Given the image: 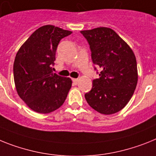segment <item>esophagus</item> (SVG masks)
I'll return each mask as SVG.
<instances>
[{
    "label": "esophagus",
    "instance_id": "34e87169",
    "mask_svg": "<svg viewBox=\"0 0 156 156\" xmlns=\"http://www.w3.org/2000/svg\"><path fill=\"white\" fill-rule=\"evenodd\" d=\"M72 81H73V82H74V83H78V78H72Z\"/></svg>",
    "mask_w": 156,
    "mask_h": 156
}]
</instances>
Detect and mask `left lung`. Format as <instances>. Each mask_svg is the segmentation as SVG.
<instances>
[{
	"instance_id": "8db88e82",
	"label": "left lung",
	"mask_w": 156,
	"mask_h": 156,
	"mask_svg": "<svg viewBox=\"0 0 156 156\" xmlns=\"http://www.w3.org/2000/svg\"><path fill=\"white\" fill-rule=\"evenodd\" d=\"M90 45L91 58L102 71L93 80L92 89L85 94L94 109L113 114L128 104L136 87V59L129 46L108 27L81 31Z\"/></svg>"
}]
</instances>
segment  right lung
I'll use <instances>...</instances> for the list:
<instances>
[{"instance_id": "right-lung-1", "label": "right lung", "mask_w": 156, "mask_h": 156, "mask_svg": "<svg viewBox=\"0 0 156 156\" xmlns=\"http://www.w3.org/2000/svg\"><path fill=\"white\" fill-rule=\"evenodd\" d=\"M72 32L53 25L31 34L16 55L13 75L18 95L33 111L49 113L64 103L71 87L70 78L53 73L60 40Z\"/></svg>"}]
</instances>
